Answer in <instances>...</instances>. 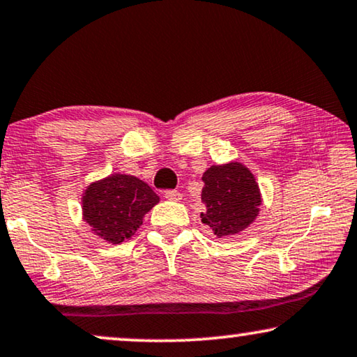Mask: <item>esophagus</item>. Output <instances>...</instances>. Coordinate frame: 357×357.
Listing matches in <instances>:
<instances>
[{
  "instance_id": "34e87169",
  "label": "esophagus",
  "mask_w": 357,
  "mask_h": 357,
  "mask_svg": "<svg viewBox=\"0 0 357 357\" xmlns=\"http://www.w3.org/2000/svg\"><path fill=\"white\" fill-rule=\"evenodd\" d=\"M181 197H183V195H181L178 190H167V192H165V199L173 200V202H179Z\"/></svg>"
}]
</instances>
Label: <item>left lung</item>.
<instances>
[{
  "label": "left lung",
  "instance_id": "left-lung-1",
  "mask_svg": "<svg viewBox=\"0 0 357 357\" xmlns=\"http://www.w3.org/2000/svg\"><path fill=\"white\" fill-rule=\"evenodd\" d=\"M202 223L217 238H229L249 228L259 217L262 194L250 169L239 162L213 165L202 174Z\"/></svg>",
  "mask_w": 357,
  "mask_h": 357
}]
</instances>
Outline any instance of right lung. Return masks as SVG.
<instances>
[{"label": "right lung", "mask_w": 357, "mask_h": 357, "mask_svg": "<svg viewBox=\"0 0 357 357\" xmlns=\"http://www.w3.org/2000/svg\"><path fill=\"white\" fill-rule=\"evenodd\" d=\"M160 197L142 179L114 173L93 181L82 194V218L90 231L109 244H121L140 228Z\"/></svg>", "instance_id": "1"}]
</instances>
